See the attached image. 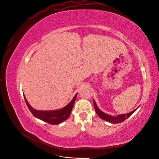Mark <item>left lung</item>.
Instances as JSON below:
<instances>
[{"label":"left lung","mask_w":159,"mask_h":159,"mask_svg":"<svg viewBox=\"0 0 159 159\" xmlns=\"http://www.w3.org/2000/svg\"><path fill=\"white\" fill-rule=\"evenodd\" d=\"M93 104H94L95 111H96L97 115L99 116V117L102 119H103V120H106L107 122L113 123V124H118V123L122 122L123 121H124L125 120L127 119L128 117H129V116L138 109V107H137V108H136L135 110H134L133 111H132L131 112L128 113L127 114L119 115L114 116H111L110 115L106 114V113L102 112L101 110H100L99 108L97 107V106L96 104V102H95L94 100H93Z\"/></svg>","instance_id":"left-lung-1"}]
</instances>
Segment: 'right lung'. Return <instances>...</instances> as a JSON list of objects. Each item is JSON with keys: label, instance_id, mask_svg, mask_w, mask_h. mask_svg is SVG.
<instances>
[{"label": "right lung", "instance_id": "add662e5", "mask_svg": "<svg viewBox=\"0 0 159 159\" xmlns=\"http://www.w3.org/2000/svg\"><path fill=\"white\" fill-rule=\"evenodd\" d=\"M77 95V93L75 95V97L72 99V101L68 105H66L65 107L62 108V109L53 111H39L33 109L28 102L25 96H24V97L27 104V106L28 107L30 111L31 112L33 116H35L37 119L48 122V124L57 125L68 119L71 114L75 99H76Z\"/></svg>", "mask_w": 159, "mask_h": 159}]
</instances>
